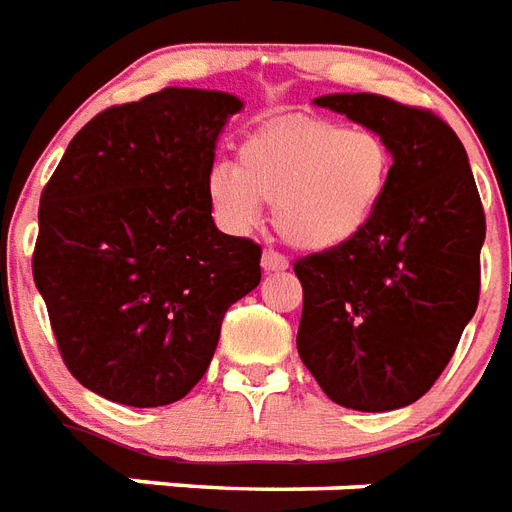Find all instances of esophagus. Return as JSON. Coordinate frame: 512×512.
<instances>
[{
    "instance_id": "1",
    "label": "esophagus",
    "mask_w": 512,
    "mask_h": 512,
    "mask_svg": "<svg viewBox=\"0 0 512 512\" xmlns=\"http://www.w3.org/2000/svg\"><path fill=\"white\" fill-rule=\"evenodd\" d=\"M290 268V260L279 252H273V249H265L263 252V271L276 273V271H287Z\"/></svg>"
}]
</instances>
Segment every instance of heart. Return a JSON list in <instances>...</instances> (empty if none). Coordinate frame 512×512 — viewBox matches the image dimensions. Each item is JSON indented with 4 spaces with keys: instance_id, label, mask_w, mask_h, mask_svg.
<instances>
[{
    "instance_id": "obj_1",
    "label": "heart",
    "mask_w": 512,
    "mask_h": 512,
    "mask_svg": "<svg viewBox=\"0 0 512 512\" xmlns=\"http://www.w3.org/2000/svg\"><path fill=\"white\" fill-rule=\"evenodd\" d=\"M395 171L392 144L373 128L325 117H279L244 139L233 163L206 174L214 220L230 233L260 222L273 204V228L306 252L343 247L368 228Z\"/></svg>"
}]
</instances>
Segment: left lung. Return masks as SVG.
<instances>
[{
  "label": "left lung",
  "instance_id": "left-lung-1",
  "mask_svg": "<svg viewBox=\"0 0 512 512\" xmlns=\"http://www.w3.org/2000/svg\"><path fill=\"white\" fill-rule=\"evenodd\" d=\"M317 104L384 136L395 171L357 239L295 260L298 354L333 403L395 411L427 395L473 319L486 214L459 136L432 109L378 93Z\"/></svg>",
  "mask_w": 512,
  "mask_h": 512
}]
</instances>
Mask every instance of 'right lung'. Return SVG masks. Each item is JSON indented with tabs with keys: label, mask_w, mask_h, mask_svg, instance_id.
<instances>
[{
	"label": "right lung",
	"mask_w": 512,
	"mask_h": 512,
	"mask_svg": "<svg viewBox=\"0 0 512 512\" xmlns=\"http://www.w3.org/2000/svg\"><path fill=\"white\" fill-rule=\"evenodd\" d=\"M239 109L198 88L104 109L42 190L34 284L69 373L112 403L182 400L225 311L260 284V244L217 230L206 198L214 142Z\"/></svg>",
	"instance_id": "obj_1"
}]
</instances>
